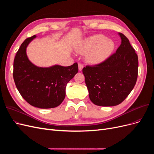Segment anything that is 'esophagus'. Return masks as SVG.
<instances>
[{"mask_svg": "<svg viewBox=\"0 0 154 154\" xmlns=\"http://www.w3.org/2000/svg\"><path fill=\"white\" fill-rule=\"evenodd\" d=\"M83 64L82 63H78V69H79V71H82V70L83 69Z\"/></svg>", "mask_w": 154, "mask_h": 154, "instance_id": "obj_1", "label": "esophagus"}]
</instances>
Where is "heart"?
<instances>
[{
    "label": "heart",
    "mask_w": 154,
    "mask_h": 154,
    "mask_svg": "<svg viewBox=\"0 0 154 154\" xmlns=\"http://www.w3.org/2000/svg\"><path fill=\"white\" fill-rule=\"evenodd\" d=\"M114 48L112 40L107 39L103 35H96L83 40L75 46V49L78 53L86 54L88 63L97 64L108 58Z\"/></svg>",
    "instance_id": "b5f03b06"
}]
</instances>
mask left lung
I'll use <instances>...</instances> for the list:
<instances>
[{
    "instance_id": "obj_1",
    "label": "left lung",
    "mask_w": 154,
    "mask_h": 154,
    "mask_svg": "<svg viewBox=\"0 0 154 154\" xmlns=\"http://www.w3.org/2000/svg\"><path fill=\"white\" fill-rule=\"evenodd\" d=\"M122 44L105 62L83 69L89 98L101 106L120 104L132 91L137 78L138 57L128 39L119 32Z\"/></svg>"
}]
</instances>
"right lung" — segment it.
Masks as SVG:
<instances>
[{
	"label": "right lung",
	"mask_w": 154,
	"mask_h": 154,
	"mask_svg": "<svg viewBox=\"0 0 154 154\" xmlns=\"http://www.w3.org/2000/svg\"><path fill=\"white\" fill-rule=\"evenodd\" d=\"M36 37L26 39L18 50L13 63V79L18 92L29 104L40 109L54 108L66 97L67 84L78 72V63L68 67L35 66L27 57L26 49Z\"/></svg>",
	"instance_id": "obj_1"
}]
</instances>
